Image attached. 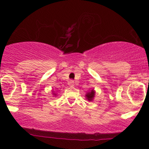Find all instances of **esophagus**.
Here are the masks:
<instances>
[{
    "label": "esophagus",
    "mask_w": 149,
    "mask_h": 149,
    "mask_svg": "<svg viewBox=\"0 0 149 149\" xmlns=\"http://www.w3.org/2000/svg\"><path fill=\"white\" fill-rule=\"evenodd\" d=\"M69 85L71 87H73L74 85V81L73 80H70L69 82Z\"/></svg>",
    "instance_id": "1"
}]
</instances>
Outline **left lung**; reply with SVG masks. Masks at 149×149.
Listing matches in <instances>:
<instances>
[{"label": "left lung", "instance_id": "8db88e82", "mask_svg": "<svg viewBox=\"0 0 149 149\" xmlns=\"http://www.w3.org/2000/svg\"><path fill=\"white\" fill-rule=\"evenodd\" d=\"M95 90H94V89H92V90H90V92H88V93H86V95H85V98H86V100L88 101V102H92V101H93L94 98H95Z\"/></svg>", "mask_w": 149, "mask_h": 149}]
</instances>
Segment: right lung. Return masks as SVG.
I'll return each mask as SVG.
<instances>
[{
  "label": "right lung",
  "instance_id": "1",
  "mask_svg": "<svg viewBox=\"0 0 149 149\" xmlns=\"http://www.w3.org/2000/svg\"><path fill=\"white\" fill-rule=\"evenodd\" d=\"M52 95H53V96H55V97H56V96H57V94L55 92L53 91V90L52 91Z\"/></svg>",
  "mask_w": 149,
  "mask_h": 149
}]
</instances>
